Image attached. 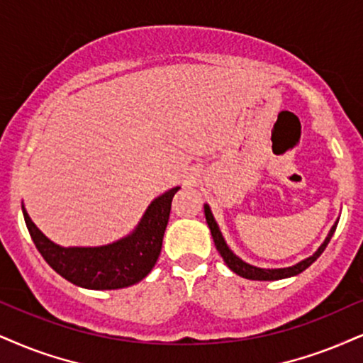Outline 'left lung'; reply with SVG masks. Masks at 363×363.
<instances>
[{
    "instance_id": "left-lung-1",
    "label": "left lung",
    "mask_w": 363,
    "mask_h": 363,
    "mask_svg": "<svg viewBox=\"0 0 363 363\" xmlns=\"http://www.w3.org/2000/svg\"><path fill=\"white\" fill-rule=\"evenodd\" d=\"M203 210H205V218H207V223H208V229H210V232H212L213 242H216L218 254H220L227 266L230 267V271H234L235 274L245 277V279H252V281H277V279H284V277L296 276V274H299V272H303L306 267H310L311 264L321 256V252L326 249V245H328L330 239H332V235L335 234V229H337V225H338V220H337L333 223L332 229H330L328 235H326L325 242L320 245L318 250H316L313 256L306 257L305 261L294 264V266H289V267H279V269H262V267L250 266V264L242 261V259L237 257L235 254L232 252V250L229 249V245H227V242H225V239L222 237V232H220V229H218L216 218H213V216H212V210H210L207 203L203 205Z\"/></svg>"
}]
</instances>
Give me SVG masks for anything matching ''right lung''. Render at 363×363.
<instances>
[{
	"instance_id": "obj_1",
	"label": "right lung",
	"mask_w": 363,
	"mask_h": 363,
	"mask_svg": "<svg viewBox=\"0 0 363 363\" xmlns=\"http://www.w3.org/2000/svg\"><path fill=\"white\" fill-rule=\"evenodd\" d=\"M180 186L164 191L146 208L131 234L101 247H62L42 234L23 205L25 223L38 252L53 271L86 289H119L140 283L158 261L172 200Z\"/></svg>"
}]
</instances>
